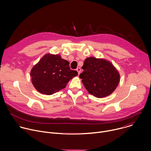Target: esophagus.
Returning <instances> with one entry per match:
<instances>
[{"instance_id":"obj_1","label":"esophagus","mask_w":151,"mask_h":151,"mask_svg":"<svg viewBox=\"0 0 151 151\" xmlns=\"http://www.w3.org/2000/svg\"><path fill=\"white\" fill-rule=\"evenodd\" d=\"M81 68H78L77 69H76V71L78 72V75H79L80 74V73H81Z\"/></svg>"}]
</instances>
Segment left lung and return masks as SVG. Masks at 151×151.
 Here are the masks:
<instances>
[{"instance_id":"obj_1","label":"left lung","mask_w":151,"mask_h":151,"mask_svg":"<svg viewBox=\"0 0 151 151\" xmlns=\"http://www.w3.org/2000/svg\"><path fill=\"white\" fill-rule=\"evenodd\" d=\"M79 77L88 93L97 98L111 94L119 82L120 75L109 61L91 57L87 58Z\"/></svg>"}]
</instances>
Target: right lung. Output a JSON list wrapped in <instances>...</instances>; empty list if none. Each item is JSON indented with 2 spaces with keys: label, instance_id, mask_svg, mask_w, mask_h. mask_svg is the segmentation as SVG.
Here are the masks:
<instances>
[{
  "label": "right lung",
  "instance_id": "right-lung-1",
  "mask_svg": "<svg viewBox=\"0 0 151 151\" xmlns=\"http://www.w3.org/2000/svg\"><path fill=\"white\" fill-rule=\"evenodd\" d=\"M78 75L69 62L59 54H47L33 67L32 82L36 90L43 94L51 95L66 87L69 81Z\"/></svg>",
  "mask_w": 151,
  "mask_h": 151
}]
</instances>
